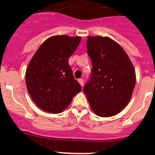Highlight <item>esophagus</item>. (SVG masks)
Returning a JSON list of instances; mask_svg holds the SVG:
<instances>
[{
	"instance_id": "esophagus-1",
	"label": "esophagus",
	"mask_w": 155,
	"mask_h": 155,
	"mask_svg": "<svg viewBox=\"0 0 155 155\" xmlns=\"http://www.w3.org/2000/svg\"><path fill=\"white\" fill-rule=\"evenodd\" d=\"M78 82L81 87H83V86H84V80H83V79H81V78L78 79Z\"/></svg>"
}]
</instances>
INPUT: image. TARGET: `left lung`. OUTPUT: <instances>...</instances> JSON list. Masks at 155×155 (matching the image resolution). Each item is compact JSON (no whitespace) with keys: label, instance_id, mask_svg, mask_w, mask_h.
Listing matches in <instances>:
<instances>
[{"label":"left lung","instance_id":"left-lung-1","mask_svg":"<svg viewBox=\"0 0 155 155\" xmlns=\"http://www.w3.org/2000/svg\"><path fill=\"white\" fill-rule=\"evenodd\" d=\"M87 53L92 69L84 93L91 109L102 117L118 114L130 102L136 83L130 60L109 37H87Z\"/></svg>","mask_w":155,"mask_h":155}]
</instances>
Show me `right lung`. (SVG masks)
Masks as SVG:
<instances>
[{"label":"right lung","mask_w":155,"mask_h":155,"mask_svg":"<svg viewBox=\"0 0 155 155\" xmlns=\"http://www.w3.org/2000/svg\"><path fill=\"white\" fill-rule=\"evenodd\" d=\"M81 39L68 35L50 37L30 61L25 74L26 87L32 101L42 110L61 113L81 91L68 64Z\"/></svg>","instance_id":"1"}]
</instances>
